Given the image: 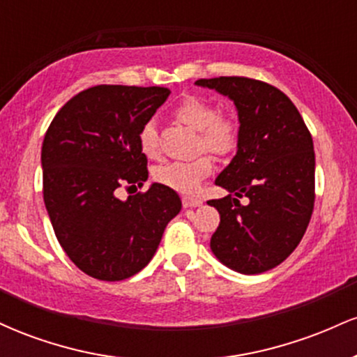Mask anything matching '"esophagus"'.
<instances>
[{
	"label": "esophagus",
	"mask_w": 357,
	"mask_h": 357,
	"mask_svg": "<svg viewBox=\"0 0 357 357\" xmlns=\"http://www.w3.org/2000/svg\"><path fill=\"white\" fill-rule=\"evenodd\" d=\"M183 206L184 208H196L199 206L203 202L199 198H195V196H183Z\"/></svg>",
	"instance_id": "esophagus-1"
}]
</instances>
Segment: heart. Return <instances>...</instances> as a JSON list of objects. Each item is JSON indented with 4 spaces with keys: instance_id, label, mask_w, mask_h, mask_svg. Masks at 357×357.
Segmentation results:
<instances>
[{
    "instance_id": "heart-1",
    "label": "heart",
    "mask_w": 357,
    "mask_h": 357,
    "mask_svg": "<svg viewBox=\"0 0 357 357\" xmlns=\"http://www.w3.org/2000/svg\"><path fill=\"white\" fill-rule=\"evenodd\" d=\"M174 117L192 130H198L196 149L220 155L231 154L238 146L240 126L230 114L216 112L210 100L198 96H188L176 105ZM137 142L141 153L149 159L159 155L158 130L153 122L139 129ZM213 171V159L208 154H199L190 161H173L158 166L153 171L155 183L181 192H192Z\"/></svg>"
}]
</instances>
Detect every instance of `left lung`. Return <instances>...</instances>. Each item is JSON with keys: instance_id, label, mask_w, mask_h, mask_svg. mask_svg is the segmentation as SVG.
I'll return each mask as SVG.
<instances>
[{"instance_id": "obj_1", "label": "left lung", "mask_w": 357, "mask_h": 357, "mask_svg": "<svg viewBox=\"0 0 357 357\" xmlns=\"http://www.w3.org/2000/svg\"><path fill=\"white\" fill-rule=\"evenodd\" d=\"M238 110V149L216 184L230 195L210 199L220 225L210 247L223 265L247 275L285 260L309 227L315 199L314 142L292 100L248 77L199 79ZM240 197H248L241 205Z\"/></svg>"}]
</instances>
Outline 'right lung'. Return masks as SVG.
Listing matches in <instances>:
<instances>
[{
  "instance_id": "1",
  "label": "right lung",
  "mask_w": 357,
  "mask_h": 357,
  "mask_svg": "<svg viewBox=\"0 0 357 357\" xmlns=\"http://www.w3.org/2000/svg\"><path fill=\"white\" fill-rule=\"evenodd\" d=\"M169 93L96 85L72 97L45 134V206L61 248L90 277L116 282L141 272L181 211L178 192L159 183L124 202L116 196L119 188L146 183L137 134Z\"/></svg>"
}]
</instances>
